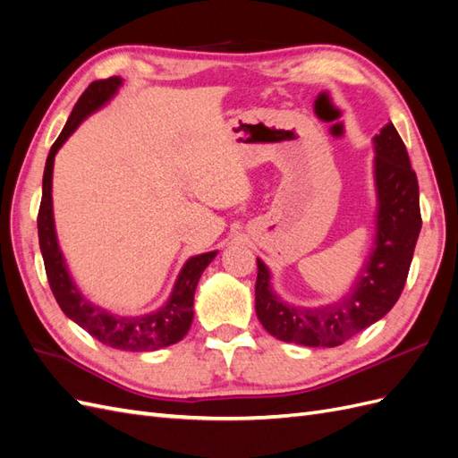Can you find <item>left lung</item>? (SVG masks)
Here are the masks:
<instances>
[{
  "label": "left lung",
  "mask_w": 458,
  "mask_h": 458,
  "mask_svg": "<svg viewBox=\"0 0 458 458\" xmlns=\"http://www.w3.org/2000/svg\"><path fill=\"white\" fill-rule=\"evenodd\" d=\"M377 148L378 234L352 294L327 308H296L281 301L269 286V269L258 259L256 313L269 335L310 348H335L377 323L403 293L422 227L419 182L407 147L394 123L374 137Z\"/></svg>",
  "instance_id": "8db88e82"
}]
</instances>
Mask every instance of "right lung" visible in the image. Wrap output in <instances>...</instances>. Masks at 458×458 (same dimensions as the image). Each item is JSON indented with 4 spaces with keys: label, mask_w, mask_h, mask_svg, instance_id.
Here are the masks:
<instances>
[{
    "label": "right lung",
    "mask_w": 458,
    "mask_h": 458,
    "mask_svg": "<svg viewBox=\"0 0 458 458\" xmlns=\"http://www.w3.org/2000/svg\"><path fill=\"white\" fill-rule=\"evenodd\" d=\"M120 84L122 80L118 76L91 81L89 88L81 93L78 103L74 105L71 118H68L57 141L53 143L44 170V192H41L38 212V237L51 293L64 315L71 317L74 323L88 330L93 338L103 342L105 345H110V348L126 352H148L172 345L187 335L192 321V300H195L199 279L208 263L214 259L216 252L195 256L185 263L174 286L170 301L162 310L141 317H118L91 306L86 298H81L64 267V259L61 256L53 225L51 175L55 155L68 140V135L80 126V122L91 114L95 108L105 105L116 93Z\"/></svg>",
    "instance_id": "add662e5"
}]
</instances>
